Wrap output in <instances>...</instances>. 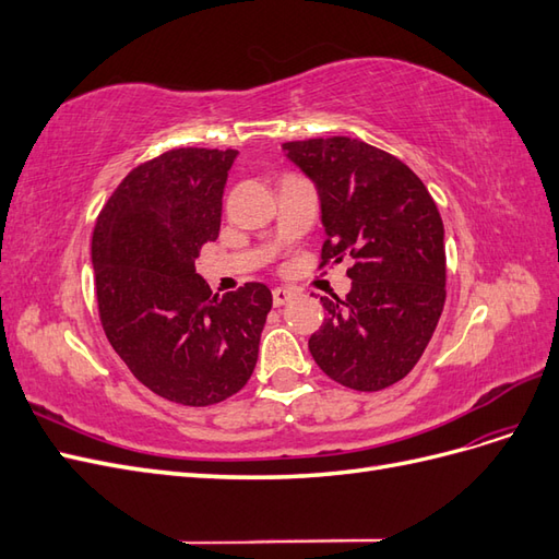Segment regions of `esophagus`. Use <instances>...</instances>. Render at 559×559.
<instances>
[{
	"label": "esophagus",
	"mask_w": 559,
	"mask_h": 559,
	"mask_svg": "<svg viewBox=\"0 0 559 559\" xmlns=\"http://www.w3.org/2000/svg\"><path fill=\"white\" fill-rule=\"evenodd\" d=\"M292 298H294V292H289V289H282V286H277V289H273V302H275V308L286 306V302H289Z\"/></svg>",
	"instance_id": "1"
}]
</instances>
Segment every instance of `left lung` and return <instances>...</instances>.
Here are the masks:
<instances>
[{"label":"left lung","mask_w":559,"mask_h":559,"mask_svg":"<svg viewBox=\"0 0 559 559\" xmlns=\"http://www.w3.org/2000/svg\"><path fill=\"white\" fill-rule=\"evenodd\" d=\"M319 191L321 263L349 259L352 289L321 298L324 324L310 354L357 392L403 380L427 349L445 306L443 218L427 186L386 151L352 138L284 144Z\"/></svg>","instance_id":"left-lung-1"}]
</instances>
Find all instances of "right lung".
I'll use <instances>...</instances> for the list:
<instances>
[{
  "instance_id": "1",
  "label": "right lung",
  "mask_w": 559,
  "mask_h": 559,
  "mask_svg": "<svg viewBox=\"0 0 559 559\" xmlns=\"http://www.w3.org/2000/svg\"><path fill=\"white\" fill-rule=\"evenodd\" d=\"M235 156L233 148L165 151L128 173L93 228L107 341L151 392L193 408L247 384L273 308L261 282L218 298L195 273L202 245L218 238Z\"/></svg>"
}]
</instances>
